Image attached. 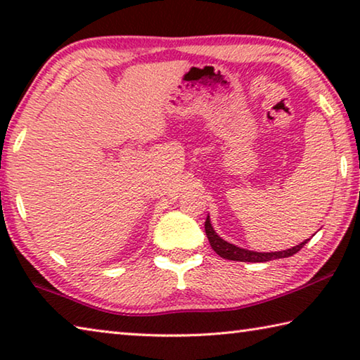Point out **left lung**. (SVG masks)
<instances>
[{
    "label": "left lung",
    "instance_id": "1",
    "mask_svg": "<svg viewBox=\"0 0 360 360\" xmlns=\"http://www.w3.org/2000/svg\"><path fill=\"white\" fill-rule=\"evenodd\" d=\"M205 231H206V236H208V240H210V245L212 249H214L216 254L221 255L222 259L236 260V262H268V260H275V259L290 257V255L297 254L309 241V238H308L303 243H300V245H297L290 249H285V251H279V252H255V251H248V249H243V248H238L235 245H230V243L222 240L221 236L216 233L214 229H212L210 216L206 217Z\"/></svg>",
    "mask_w": 360,
    "mask_h": 360
}]
</instances>
